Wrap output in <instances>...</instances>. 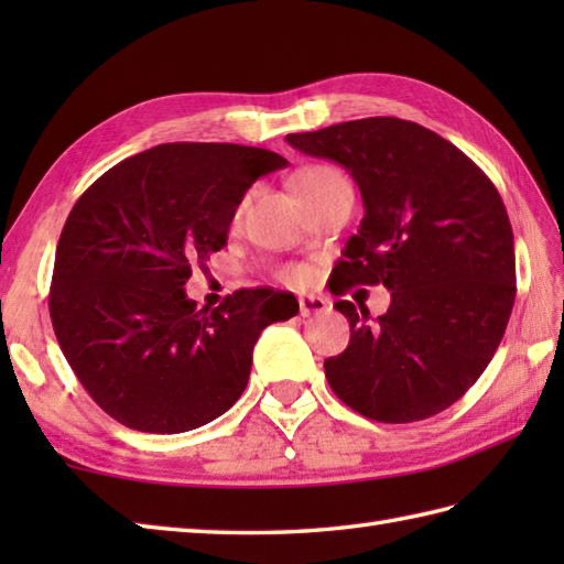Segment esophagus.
<instances>
[{
	"label": "esophagus",
	"instance_id": "obj_1",
	"mask_svg": "<svg viewBox=\"0 0 564 564\" xmlns=\"http://www.w3.org/2000/svg\"><path fill=\"white\" fill-rule=\"evenodd\" d=\"M297 305H301V315H303V317L322 315V313H327V310H329V303L325 301V297H322V295H313V293L297 297Z\"/></svg>",
	"mask_w": 564,
	"mask_h": 564
}]
</instances>
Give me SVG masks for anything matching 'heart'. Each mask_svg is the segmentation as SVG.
Listing matches in <instances>:
<instances>
[{
	"mask_svg": "<svg viewBox=\"0 0 564 564\" xmlns=\"http://www.w3.org/2000/svg\"><path fill=\"white\" fill-rule=\"evenodd\" d=\"M344 178V174L339 172V170H334V166H327V164H317V166H307L305 172H301L295 176V182H293V191H295V196L301 198V196H307V194H313V191H317V188H322V186H327V184H332V182H341ZM242 210V208H239ZM237 210V213H239ZM283 279L285 281H297V279H303V271L301 269H285L283 271Z\"/></svg>",
	"mask_w": 564,
	"mask_h": 564,
	"instance_id": "1",
	"label": "heart"
}]
</instances>
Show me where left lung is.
<instances>
[{
	"mask_svg": "<svg viewBox=\"0 0 564 564\" xmlns=\"http://www.w3.org/2000/svg\"><path fill=\"white\" fill-rule=\"evenodd\" d=\"M339 162L366 215L334 267V293L382 283L386 315L339 301L346 351L325 361L334 394L386 424L434 416L475 386L517 297V254L499 191L453 142L402 118L376 116L285 135Z\"/></svg>",
	"mask_w": 564,
	"mask_h": 564,
	"instance_id": "obj_1",
	"label": "left lung"
}]
</instances>
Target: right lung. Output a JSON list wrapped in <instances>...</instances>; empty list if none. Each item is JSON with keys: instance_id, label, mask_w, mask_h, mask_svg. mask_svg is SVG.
<instances>
[{"instance_id": "obj_1", "label": "right lung", "mask_w": 564, "mask_h": 564, "mask_svg": "<svg viewBox=\"0 0 564 564\" xmlns=\"http://www.w3.org/2000/svg\"><path fill=\"white\" fill-rule=\"evenodd\" d=\"M281 154L230 142H166L94 182L59 235L51 319L101 410L128 429L182 434L245 392L251 351L275 315L267 289L196 310L191 269L227 245L247 188Z\"/></svg>"}]
</instances>
